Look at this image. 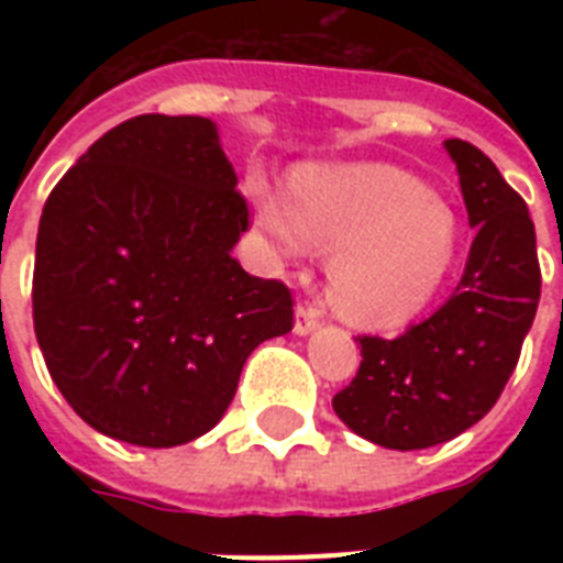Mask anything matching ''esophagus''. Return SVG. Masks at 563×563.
<instances>
[{"instance_id":"obj_1","label":"esophagus","mask_w":563,"mask_h":563,"mask_svg":"<svg viewBox=\"0 0 563 563\" xmlns=\"http://www.w3.org/2000/svg\"><path fill=\"white\" fill-rule=\"evenodd\" d=\"M321 318H324V309L318 307V303H300L298 312H295V333L307 335L312 333L318 324H321Z\"/></svg>"}]
</instances>
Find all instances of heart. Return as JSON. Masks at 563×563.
Listing matches in <instances>:
<instances>
[{
    "instance_id": "heart-1",
    "label": "heart",
    "mask_w": 563,
    "mask_h": 563,
    "mask_svg": "<svg viewBox=\"0 0 563 563\" xmlns=\"http://www.w3.org/2000/svg\"><path fill=\"white\" fill-rule=\"evenodd\" d=\"M260 224L291 254H333L327 295L344 321L397 330L450 280L462 230L453 207L388 163L312 166L291 195L254 184Z\"/></svg>"
}]
</instances>
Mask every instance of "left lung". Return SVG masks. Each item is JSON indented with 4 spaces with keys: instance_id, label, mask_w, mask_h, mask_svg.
<instances>
[{
    "instance_id": "obj_1",
    "label": "left lung",
    "mask_w": 563,
    "mask_h": 563,
    "mask_svg": "<svg viewBox=\"0 0 563 563\" xmlns=\"http://www.w3.org/2000/svg\"><path fill=\"white\" fill-rule=\"evenodd\" d=\"M476 228L453 298L397 339L356 335L362 362L333 397L335 415L374 444H444L494 409L541 300L529 207L464 140H446Z\"/></svg>"
}]
</instances>
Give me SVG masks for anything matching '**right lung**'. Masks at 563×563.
<instances>
[{"label": "right lung", "mask_w": 563, "mask_h": 563, "mask_svg": "<svg viewBox=\"0 0 563 563\" xmlns=\"http://www.w3.org/2000/svg\"><path fill=\"white\" fill-rule=\"evenodd\" d=\"M247 221L203 117L128 119L57 180L31 307L78 418L136 446L187 444L219 423L256 344L295 321L289 286L230 254Z\"/></svg>", "instance_id": "right-lung-1"}]
</instances>
